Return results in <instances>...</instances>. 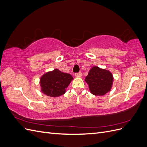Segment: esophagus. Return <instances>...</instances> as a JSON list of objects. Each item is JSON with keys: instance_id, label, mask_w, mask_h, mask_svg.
<instances>
[{"instance_id": "esophagus-1", "label": "esophagus", "mask_w": 147, "mask_h": 147, "mask_svg": "<svg viewBox=\"0 0 147 147\" xmlns=\"http://www.w3.org/2000/svg\"><path fill=\"white\" fill-rule=\"evenodd\" d=\"M75 76H76L77 77H82V72L75 73Z\"/></svg>"}]
</instances>
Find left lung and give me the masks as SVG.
Listing matches in <instances>:
<instances>
[{
  "label": "left lung",
  "instance_id": "8db88e82",
  "mask_svg": "<svg viewBox=\"0 0 147 147\" xmlns=\"http://www.w3.org/2000/svg\"><path fill=\"white\" fill-rule=\"evenodd\" d=\"M113 75L109 71L94 66L85 78L91 92L95 96H103L108 92L113 83Z\"/></svg>",
  "mask_w": 147,
  "mask_h": 147
}]
</instances>
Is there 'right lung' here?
<instances>
[{
    "label": "right lung",
    "instance_id": "right-lung-1",
    "mask_svg": "<svg viewBox=\"0 0 147 147\" xmlns=\"http://www.w3.org/2000/svg\"><path fill=\"white\" fill-rule=\"evenodd\" d=\"M73 80L72 75L55 69L44 74L40 78L42 91L51 97H59L64 94L65 88Z\"/></svg>",
    "mask_w": 147,
    "mask_h": 147
}]
</instances>
